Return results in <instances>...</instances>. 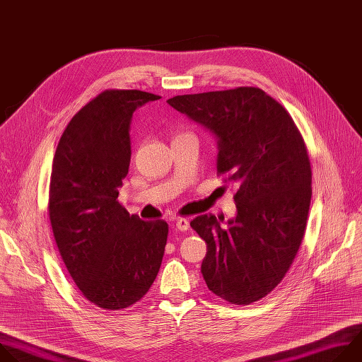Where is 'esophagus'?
<instances>
[{
	"mask_svg": "<svg viewBox=\"0 0 362 362\" xmlns=\"http://www.w3.org/2000/svg\"><path fill=\"white\" fill-rule=\"evenodd\" d=\"M175 227L180 231H187L189 228V221L187 218H178L175 223Z\"/></svg>",
	"mask_w": 362,
	"mask_h": 362,
	"instance_id": "1",
	"label": "esophagus"
}]
</instances>
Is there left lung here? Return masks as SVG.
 <instances>
[{"label":"left lung","mask_w":362,"mask_h":362,"mask_svg":"<svg viewBox=\"0 0 362 362\" xmlns=\"http://www.w3.org/2000/svg\"><path fill=\"white\" fill-rule=\"evenodd\" d=\"M167 103L215 136L216 173L238 184L237 215L227 226L212 214L191 221L206 243L205 284L228 303H255L282 281L304 238L313 189L303 136L285 108L255 87Z\"/></svg>","instance_id":"left-lung-1"}]
</instances>
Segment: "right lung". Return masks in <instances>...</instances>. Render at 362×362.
<instances>
[{
    "label": "right lung",
    "instance_id": "right-lung-1",
    "mask_svg": "<svg viewBox=\"0 0 362 362\" xmlns=\"http://www.w3.org/2000/svg\"><path fill=\"white\" fill-rule=\"evenodd\" d=\"M158 98L138 90L101 93L72 117L54 156V238L83 296L104 310L139 301L163 262L168 224L142 221L117 199L131 161L132 114Z\"/></svg>",
    "mask_w": 362,
    "mask_h": 362
}]
</instances>
